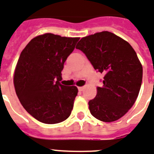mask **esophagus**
Wrapping results in <instances>:
<instances>
[{"label":"esophagus","instance_id":"esophagus-1","mask_svg":"<svg viewBox=\"0 0 154 154\" xmlns=\"http://www.w3.org/2000/svg\"><path fill=\"white\" fill-rule=\"evenodd\" d=\"M84 89H85V87H84V86L78 87V90H79V91H83V90H84Z\"/></svg>","mask_w":154,"mask_h":154}]
</instances>
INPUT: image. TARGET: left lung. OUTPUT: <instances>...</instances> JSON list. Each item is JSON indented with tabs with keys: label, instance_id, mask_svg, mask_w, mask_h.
<instances>
[{
	"label": "left lung",
	"instance_id": "1",
	"mask_svg": "<svg viewBox=\"0 0 154 154\" xmlns=\"http://www.w3.org/2000/svg\"><path fill=\"white\" fill-rule=\"evenodd\" d=\"M76 48L85 54L94 69L105 74L103 85L89 102L90 113L101 121L118 120L133 106L141 86L143 69L136 51L109 31L82 38Z\"/></svg>",
	"mask_w": 154,
	"mask_h": 154
}]
</instances>
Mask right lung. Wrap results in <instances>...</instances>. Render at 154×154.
Masks as SVG:
<instances>
[{
	"instance_id": "add662e5",
	"label": "right lung",
	"mask_w": 154,
	"mask_h": 154,
	"mask_svg": "<svg viewBox=\"0 0 154 154\" xmlns=\"http://www.w3.org/2000/svg\"><path fill=\"white\" fill-rule=\"evenodd\" d=\"M80 38L47 33L29 42L15 69L14 84L20 103L43 124H58L68 119L78 90L61 85V71Z\"/></svg>"
}]
</instances>
